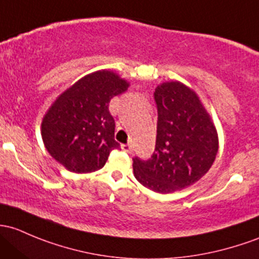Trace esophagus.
Masks as SVG:
<instances>
[{"label":"esophagus","mask_w":259,"mask_h":259,"mask_svg":"<svg viewBox=\"0 0 259 259\" xmlns=\"http://www.w3.org/2000/svg\"><path fill=\"white\" fill-rule=\"evenodd\" d=\"M121 149H122V150H124L125 152H129V154L133 151V148H132V145H130V144H122Z\"/></svg>","instance_id":"1"}]
</instances>
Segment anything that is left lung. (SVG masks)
Returning a JSON list of instances; mask_svg holds the SVG:
<instances>
[{
	"mask_svg": "<svg viewBox=\"0 0 259 259\" xmlns=\"http://www.w3.org/2000/svg\"><path fill=\"white\" fill-rule=\"evenodd\" d=\"M156 146L148 161L133 159L135 179L159 194L190 187L207 174L219 152L216 125L201 98L179 80L160 83Z\"/></svg>",
	"mask_w": 259,
	"mask_h": 259,
	"instance_id": "obj_1",
	"label": "left lung"
}]
</instances>
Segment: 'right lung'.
Segmentation results:
<instances>
[{
    "label": "right lung",
    "instance_id": "1",
    "mask_svg": "<svg viewBox=\"0 0 259 259\" xmlns=\"http://www.w3.org/2000/svg\"><path fill=\"white\" fill-rule=\"evenodd\" d=\"M130 83L110 69L84 75L56 98L40 124L50 155L70 172L100 170L109 154L120 145L114 140L115 122L109 102Z\"/></svg>",
    "mask_w": 259,
    "mask_h": 259
}]
</instances>
